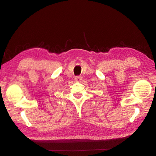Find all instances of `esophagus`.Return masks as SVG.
Instances as JSON below:
<instances>
[{
  "mask_svg": "<svg viewBox=\"0 0 156 156\" xmlns=\"http://www.w3.org/2000/svg\"><path fill=\"white\" fill-rule=\"evenodd\" d=\"M81 79H82V77H81V76H77L75 78L76 81H80L81 80Z\"/></svg>",
  "mask_w": 156,
  "mask_h": 156,
  "instance_id": "1",
  "label": "esophagus"
}]
</instances>
